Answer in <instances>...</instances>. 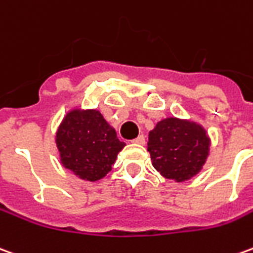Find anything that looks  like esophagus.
<instances>
[{
  "mask_svg": "<svg viewBox=\"0 0 253 253\" xmlns=\"http://www.w3.org/2000/svg\"><path fill=\"white\" fill-rule=\"evenodd\" d=\"M132 142L134 144H139V145H144L145 144V137L141 134V135H138L137 138H134L132 139Z\"/></svg>",
  "mask_w": 253,
  "mask_h": 253,
  "instance_id": "obj_1",
  "label": "esophagus"
}]
</instances>
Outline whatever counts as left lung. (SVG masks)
Masks as SVG:
<instances>
[{
    "label": "left lung",
    "instance_id": "obj_1",
    "mask_svg": "<svg viewBox=\"0 0 253 253\" xmlns=\"http://www.w3.org/2000/svg\"><path fill=\"white\" fill-rule=\"evenodd\" d=\"M210 139L200 126L169 118L149 132L148 151L153 167L166 178L190 179L206 163Z\"/></svg>",
    "mask_w": 253,
    "mask_h": 253
}]
</instances>
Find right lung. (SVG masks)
Returning a JSON list of instances; mask_svg holds the SVG:
<instances>
[{
  "instance_id": "add662e5",
  "label": "right lung",
  "mask_w": 253,
  "mask_h": 253,
  "mask_svg": "<svg viewBox=\"0 0 253 253\" xmlns=\"http://www.w3.org/2000/svg\"><path fill=\"white\" fill-rule=\"evenodd\" d=\"M56 137L61 163L87 181L107 175L126 145L118 139L116 131L98 111L70 112Z\"/></svg>"
}]
</instances>
